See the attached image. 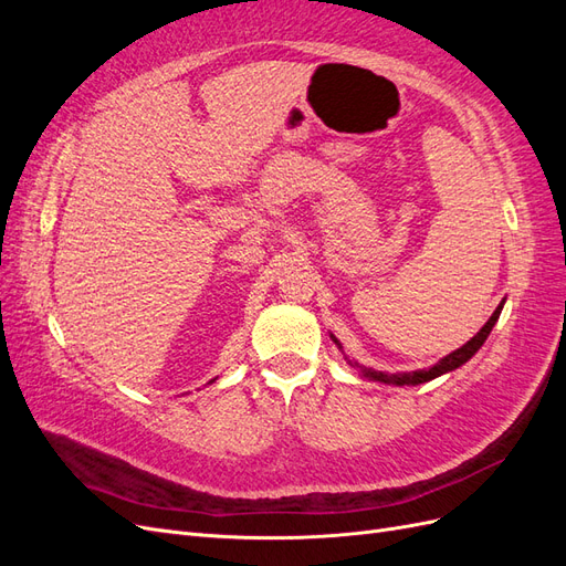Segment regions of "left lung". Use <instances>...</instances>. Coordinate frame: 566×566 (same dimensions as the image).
I'll use <instances>...</instances> for the list:
<instances>
[{"label":"left lung","instance_id":"1","mask_svg":"<svg viewBox=\"0 0 566 566\" xmlns=\"http://www.w3.org/2000/svg\"><path fill=\"white\" fill-rule=\"evenodd\" d=\"M503 304H505V300L495 306V312L491 314V318L486 321V325L482 331H479L470 342H465V345H462L460 349H455V352H451L449 356H443L439 364H434L432 368H424V370H413V373H382V370H373V368H364V366H358V364H352L354 368H358L364 373V378H370V380H375V382H385V385H397V387H403V385H422V382H430V380H434V378H439V375H443V373H451V370H455V368H460L462 364H468L470 358L482 349V345L486 342V337H489V333L493 331V325H495V321H499V316H501V312H503ZM333 337V335H331ZM333 342L335 345L342 349V345L337 342V337H333Z\"/></svg>","mask_w":566,"mask_h":566}]
</instances>
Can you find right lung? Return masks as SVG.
Returning a JSON list of instances; mask_svg holds the SVG:
<instances>
[{"mask_svg": "<svg viewBox=\"0 0 566 566\" xmlns=\"http://www.w3.org/2000/svg\"><path fill=\"white\" fill-rule=\"evenodd\" d=\"M210 382H212V380H210Z\"/></svg>", "mask_w": 566, "mask_h": 566, "instance_id": "right-lung-1", "label": "right lung"}]
</instances>
